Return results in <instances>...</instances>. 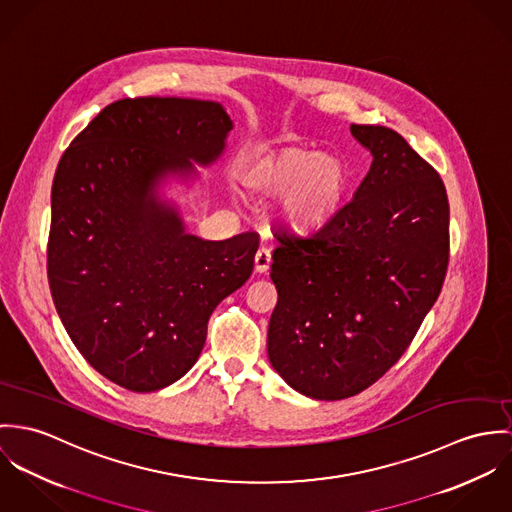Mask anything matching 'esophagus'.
<instances>
[{"label":"esophagus","instance_id":"obj_1","mask_svg":"<svg viewBox=\"0 0 512 512\" xmlns=\"http://www.w3.org/2000/svg\"><path fill=\"white\" fill-rule=\"evenodd\" d=\"M271 267V251L267 247H261L255 253V271L257 273H267Z\"/></svg>","mask_w":512,"mask_h":512}]
</instances>
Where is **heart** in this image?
<instances>
[{
	"mask_svg": "<svg viewBox=\"0 0 512 512\" xmlns=\"http://www.w3.org/2000/svg\"><path fill=\"white\" fill-rule=\"evenodd\" d=\"M247 184L267 196L283 194L279 216L292 229L320 228L340 208L349 167L338 155L286 147L247 174Z\"/></svg>",
	"mask_w": 512,
	"mask_h": 512,
	"instance_id": "b5f03b06",
	"label": "heart"
}]
</instances>
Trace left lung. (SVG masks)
I'll return each instance as SVG.
<instances>
[{
	"label": "left lung",
	"mask_w": 512,
	"mask_h": 512,
	"mask_svg": "<svg viewBox=\"0 0 512 512\" xmlns=\"http://www.w3.org/2000/svg\"><path fill=\"white\" fill-rule=\"evenodd\" d=\"M373 163L324 228L277 231L269 361L298 393L353 397L381 379L440 296L450 204L440 174L397 131L351 125Z\"/></svg>",
	"instance_id": "left-lung-1"
}]
</instances>
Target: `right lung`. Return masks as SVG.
I'll return each mask as SVG.
<instances>
[{"mask_svg":"<svg viewBox=\"0 0 512 512\" xmlns=\"http://www.w3.org/2000/svg\"><path fill=\"white\" fill-rule=\"evenodd\" d=\"M216 102L125 98L80 131L51 192L47 275L82 357L133 393L178 381L198 359L214 308L251 277L259 235L184 231L155 186L214 163L231 131Z\"/></svg>","mask_w":512,"mask_h":512,"instance_id":"right-lung-1","label":"right lung"}]
</instances>
